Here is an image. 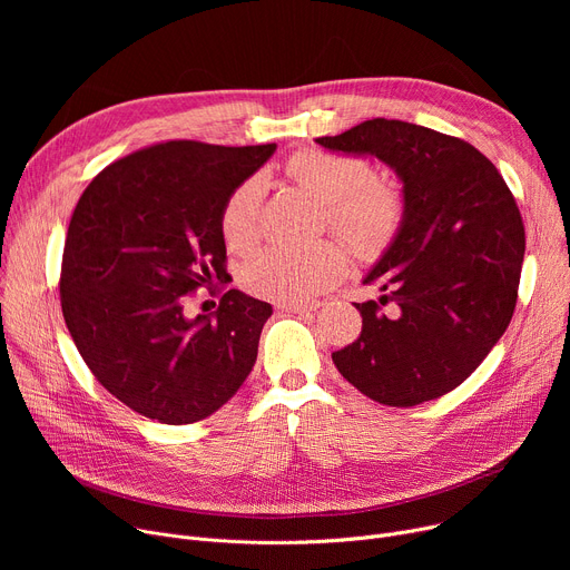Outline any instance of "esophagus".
I'll return each instance as SVG.
<instances>
[{
	"label": "esophagus",
	"instance_id": "34e87169",
	"mask_svg": "<svg viewBox=\"0 0 570 570\" xmlns=\"http://www.w3.org/2000/svg\"><path fill=\"white\" fill-rule=\"evenodd\" d=\"M316 307L318 305H295V303H286V305H277V309H282V312H286V314H297V316H303V314H312V312H316Z\"/></svg>",
	"mask_w": 570,
	"mask_h": 570
}]
</instances>
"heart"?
I'll return each instance as SVG.
<instances>
[{
	"label": "heart",
	"mask_w": 570,
	"mask_h": 570,
	"mask_svg": "<svg viewBox=\"0 0 570 570\" xmlns=\"http://www.w3.org/2000/svg\"><path fill=\"white\" fill-rule=\"evenodd\" d=\"M286 175L323 203L325 226L342 235L357 256L376 258L395 243L406 217L402 189L374 177L370 161L351 155L303 149L288 159ZM265 185L258 175L239 183L222 207V237L230 252L247 254L261 237ZM348 269V252L337 239L305 249L267 247L243 269L249 293L273 303L303 305L335 286Z\"/></svg>",
	"instance_id": "heart-1"
}]
</instances>
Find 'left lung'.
Instances as JSON below:
<instances>
[{"instance_id": "8db88e82", "label": "left lung", "mask_w": 570, "mask_h": 570, "mask_svg": "<svg viewBox=\"0 0 570 570\" xmlns=\"http://www.w3.org/2000/svg\"><path fill=\"white\" fill-rule=\"evenodd\" d=\"M318 145L374 155L404 183L406 217L353 303L363 331L333 353L340 374L385 406L436 400L475 372L518 303L524 224L497 166L462 138L374 117ZM393 304L385 315L380 305Z\"/></svg>"}]
</instances>
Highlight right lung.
<instances>
[{
  "instance_id": "right-lung-1",
  "label": "right lung",
  "mask_w": 570,
  "mask_h": 570,
  "mask_svg": "<svg viewBox=\"0 0 570 570\" xmlns=\"http://www.w3.org/2000/svg\"><path fill=\"white\" fill-rule=\"evenodd\" d=\"M275 149L149 145L106 166L73 209L59 275L67 327L97 381L149 421H203L256 363L267 303L228 288L215 314L185 309L226 279L222 207Z\"/></svg>"
}]
</instances>
